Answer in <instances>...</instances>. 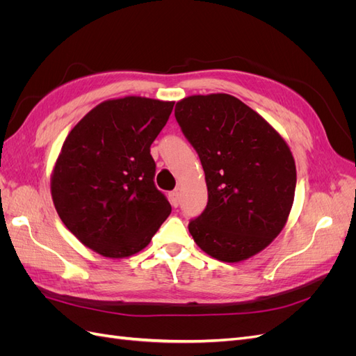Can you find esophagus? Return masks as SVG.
<instances>
[{"mask_svg": "<svg viewBox=\"0 0 356 356\" xmlns=\"http://www.w3.org/2000/svg\"><path fill=\"white\" fill-rule=\"evenodd\" d=\"M169 200H170V203H172V207H178L179 204V191L178 190H174V191H170L169 193Z\"/></svg>", "mask_w": 356, "mask_h": 356, "instance_id": "1", "label": "esophagus"}]
</instances>
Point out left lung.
I'll use <instances>...</instances> for the list:
<instances>
[{"instance_id":"obj_1","label":"left lung","mask_w":356,"mask_h":356,"mask_svg":"<svg viewBox=\"0 0 356 356\" xmlns=\"http://www.w3.org/2000/svg\"><path fill=\"white\" fill-rule=\"evenodd\" d=\"M175 118L199 154L208 204L188 230L202 251L225 263L246 260L282 232L293 208L296 163L264 118L225 93L177 102Z\"/></svg>"}]
</instances>
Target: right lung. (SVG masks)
<instances>
[{"mask_svg":"<svg viewBox=\"0 0 356 356\" xmlns=\"http://www.w3.org/2000/svg\"><path fill=\"white\" fill-rule=\"evenodd\" d=\"M174 104L141 96L105 101L63 143L50 179L53 203L67 229L95 252L131 257L169 217L149 147Z\"/></svg>","mask_w":356,"mask_h":356,"instance_id":"add662e5","label":"right lung"}]
</instances>
